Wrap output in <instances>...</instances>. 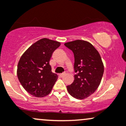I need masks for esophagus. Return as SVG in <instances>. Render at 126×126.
<instances>
[{
  "mask_svg": "<svg viewBox=\"0 0 126 126\" xmlns=\"http://www.w3.org/2000/svg\"><path fill=\"white\" fill-rule=\"evenodd\" d=\"M65 75H66V74L63 73V74H60V75H60V77H64V76Z\"/></svg>",
  "mask_w": 126,
  "mask_h": 126,
  "instance_id": "obj_1",
  "label": "esophagus"
}]
</instances>
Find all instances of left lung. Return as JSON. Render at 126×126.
Returning a JSON list of instances; mask_svg holds the SVG:
<instances>
[{"label": "left lung", "mask_w": 126, "mask_h": 126, "mask_svg": "<svg viewBox=\"0 0 126 126\" xmlns=\"http://www.w3.org/2000/svg\"><path fill=\"white\" fill-rule=\"evenodd\" d=\"M64 45L74 54V75L73 83L67 86L72 96L84 99L95 92L100 85L104 72L101 57L93 45L87 41L76 40Z\"/></svg>", "instance_id": "left-lung-1"}]
</instances>
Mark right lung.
I'll use <instances>...</instances> for the list:
<instances>
[{
	"instance_id": "1",
	"label": "right lung",
	"mask_w": 126,
	"mask_h": 126,
	"mask_svg": "<svg viewBox=\"0 0 126 126\" xmlns=\"http://www.w3.org/2000/svg\"><path fill=\"white\" fill-rule=\"evenodd\" d=\"M57 41L43 38L34 43L21 57L17 76L23 88L36 97L47 96L58 78L51 72L49 60L60 45Z\"/></svg>"
}]
</instances>
